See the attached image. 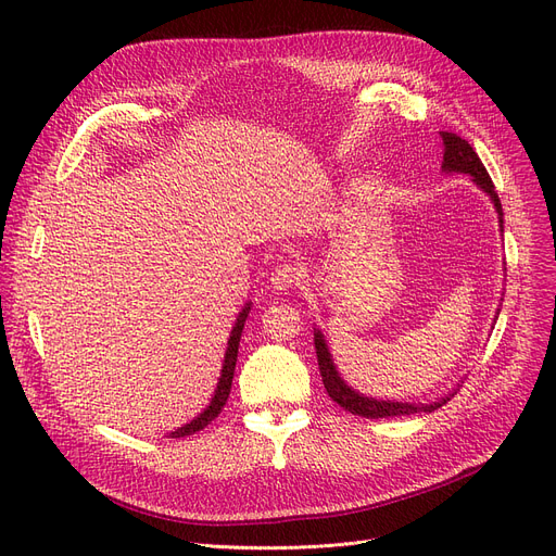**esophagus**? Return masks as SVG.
Wrapping results in <instances>:
<instances>
[{"mask_svg": "<svg viewBox=\"0 0 556 556\" xmlns=\"http://www.w3.org/2000/svg\"><path fill=\"white\" fill-rule=\"evenodd\" d=\"M298 281H300V270L295 266H288V263L277 266L270 275V288L277 290V293H283V290L298 286Z\"/></svg>", "mask_w": 556, "mask_h": 556, "instance_id": "34e87169", "label": "esophagus"}]
</instances>
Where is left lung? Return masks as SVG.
I'll return each mask as SVG.
<instances>
[{
    "label": "left lung",
    "instance_id": "left-lung-1",
    "mask_svg": "<svg viewBox=\"0 0 556 556\" xmlns=\"http://www.w3.org/2000/svg\"><path fill=\"white\" fill-rule=\"evenodd\" d=\"M442 137V146H444V162H442V170L444 173H462V175H469L471 182L493 202V210L498 214V225L501 231L503 229V204L498 193L493 189V182L489 178V173L484 168V164L480 162L478 153L471 149V143L457 137L455 132H440ZM501 308H495L493 315V323L498 319ZM313 340H315V354H317V365H319V374H323V383L329 392V396L349 410L352 415H361L367 419H383V417H401V415H415V413H434L437 407H442L446 401H451V396L457 392L459 383L455 388H451L444 396L434 399V401H396V399H376V396H367L358 390H354L349 386L342 374L338 371L336 363H333V354L327 344V338L323 333V329L315 327L313 329Z\"/></svg>",
    "mask_w": 556,
    "mask_h": 556
}]
</instances>
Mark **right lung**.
<instances>
[{"mask_svg":"<svg viewBox=\"0 0 556 556\" xmlns=\"http://www.w3.org/2000/svg\"><path fill=\"white\" fill-rule=\"evenodd\" d=\"M252 311V302H245L243 308L239 311L237 319H233V327L229 331V338H227V349H225V356H223V367H220V376H218V383H216V390L212 394V401L207 403V407L204 410L193 417L189 424L175 428L168 432V437H187V434H193L198 430H202L204 426H210L223 410V405L227 403V396H229V390H231V378H233V367H237V356H239V342H241V333H243V327H245V319Z\"/></svg>","mask_w":556,"mask_h":556,"instance_id":"right-lung-1","label":"right lung"}]
</instances>
